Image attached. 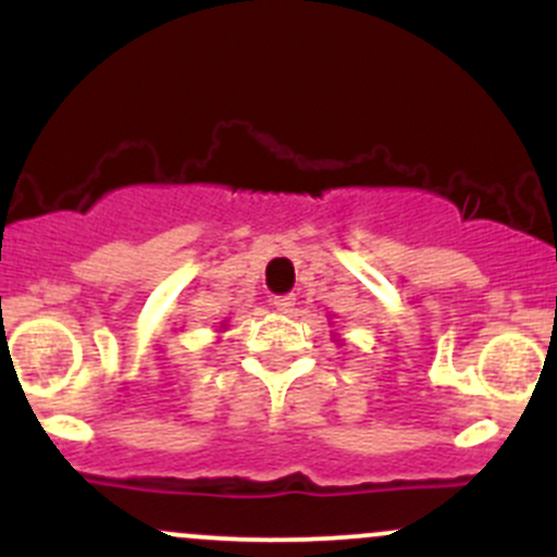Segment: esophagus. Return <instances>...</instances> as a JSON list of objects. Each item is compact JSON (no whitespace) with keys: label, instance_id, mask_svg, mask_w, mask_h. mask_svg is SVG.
Instances as JSON below:
<instances>
[{"label":"esophagus","instance_id":"obj_1","mask_svg":"<svg viewBox=\"0 0 557 557\" xmlns=\"http://www.w3.org/2000/svg\"><path fill=\"white\" fill-rule=\"evenodd\" d=\"M272 305L277 307L280 312H290L294 310V305H296V296L294 294H283V296H274L272 299Z\"/></svg>","mask_w":557,"mask_h":557}]
</instances>
